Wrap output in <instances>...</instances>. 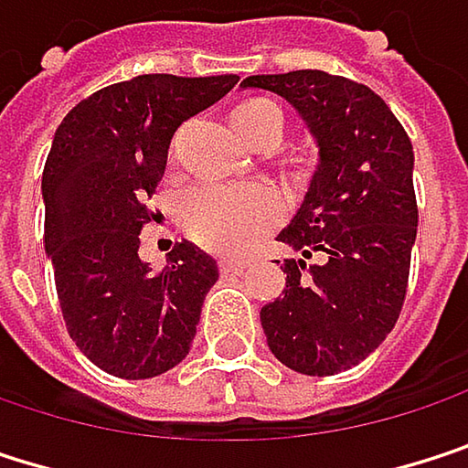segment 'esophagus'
<instances>
[{"label":"esophagus","instance_id":"34e87169","mask_svg":"<svg viewBox=\"0 0 468 468\" xmlns=\"http://www.w3.org/2000/svg\"><path fill=\"white\" fill-rule=\"evenodd\" d=\"M245 267H248V261H242V259H223L220 261V272L223 275H239Z\"/></svg>","mask_w":468,"mask_h":468}]
</instances>
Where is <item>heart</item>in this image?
<instances>
[{
    "label": "heart",
    "instance_id": "1",
    "mask_svg": "<svg viewBox=\"0 0 468 468\" xmlns=\"http://www.w3.org/2000/svg\"><path fill=\"white\" fill-rule=\"evenodd\" d=\"M234 133L250 144H278L283 112L270 98H248L231 112ZM283 215V198L267 185H201L179 204L185 231L215 253H242Z\"/></svg>",
    "mask_w": 468,
    "mask_h": 468
}]
</instances>
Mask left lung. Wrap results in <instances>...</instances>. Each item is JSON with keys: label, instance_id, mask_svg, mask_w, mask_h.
I'll list each match as a JSON object with an SVG mask.
<instances>
[{"label": "left lung", "instance_id": "obj_1", "mask_svg": "<svg viewBox=\"0 0 468 468\" xmlns=\"http://www.w3.org/2000/svg\"><path fill=\"white\" fill-rule=\"evenodd\" d=\"M281 95L319 146L311 187L278 234L283 297L261 308L270 351L305 376L362 362L398 322L417 237L414 152L403 124L365 84L324 70L250 76ZM317 256L316 265L304 259Z\"/></svg>", "mask_w": 468, "mask_h": 468}]
</instances>
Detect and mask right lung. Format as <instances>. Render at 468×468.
I'll list each match as a JSON object with an SVG mask.
<instances>
[{
  "mask_svg": "<svg viewBox=\"0 0 468 468\" xmlns=\"http://www.w3.org/2000/svg\"><path fill=\"white\" fill-rule=\"evenodd\" d=\"M237 81L135 76L81 101L54 133L43 168L46 253L70 338L112 376L152 378L190 351L218 264L179 242L154 272L138 259V234L171 135Z\"/></svg>",
  "mask_w": 468,
  "mask_h": 468,
  "instance_id": "1",
  "label": "right lung"
}]
</instances>
